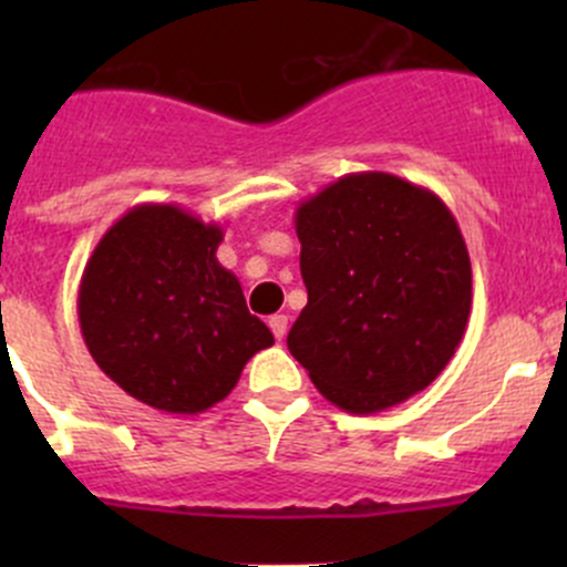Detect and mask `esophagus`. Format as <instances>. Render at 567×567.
Returning <instances> with one entry per match:
<instances>
[{"instance_id": "34e87169", "label": "esophagus", "mask_w": 567, "mask_h": 567, "mask_svg": "<svg viewBox=\"0 0 567 567\" xmlns=\"http://www.w3.org/2000/svg\"><path fill=\"white\" fill-rule=\"evenodd\" d=\"M268 329L274 331V337H277V340H285V334H288V316H282V312L271 316L268 318Z\"/></svg>"}]
</instances>
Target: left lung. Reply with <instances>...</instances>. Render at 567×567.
<instances>
[{"instance_id":"left-lung-1","label":"left lung","mask_w":567,"mask_h":567,"mask_svg":"<svg viewBox=\"0 0 567 567\" xmlns=\"http://www.w3.org/2000/svg\"><path fill=\"white\" fill-rule=\"evenodd\" d=\"M307 307L288 348L337 409L375 414L439 379L472 312L455 216L425 186L351 173L296 208Z\"/></svg>"}]
</instances>
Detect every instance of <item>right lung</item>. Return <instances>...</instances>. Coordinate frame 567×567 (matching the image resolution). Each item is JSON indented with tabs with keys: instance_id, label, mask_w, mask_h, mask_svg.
<instances>
[{
	"instance_id": "right-lung-1",
	"label": "right lung",
	"mask_w": 567,
	"mask_h": 567,
	"mask_svg": "<svg viewBox=\"0 0 567 567\" xmlns=\"http://www.w3.org/2000/svg\"><path fill=\"white\" fill-rule=\"evenodd\" d=\"M225 230L164 203L125 210L79 285V326L101 370L151 409L203 414L274 334L216 260Z\"/></svg>"
}]
</instances>
